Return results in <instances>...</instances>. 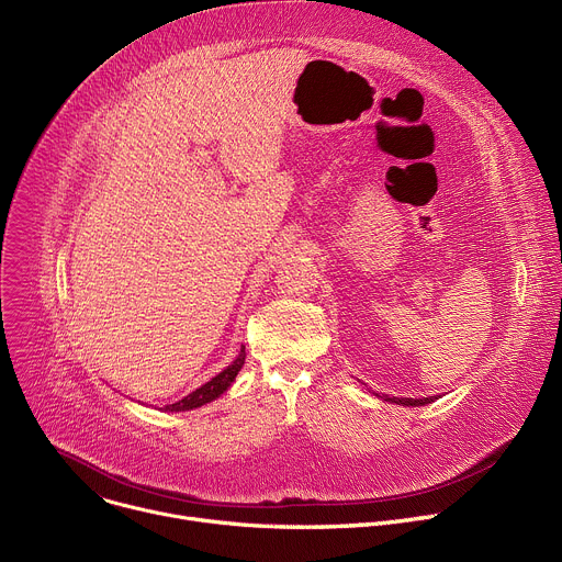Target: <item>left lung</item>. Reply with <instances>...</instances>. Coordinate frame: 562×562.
<instances>
[{"label":"left lung","instance_id":"8db88e82","mask_svg":"<svg viewBox=\"0 0 562 562\" xmlns=\"http://www.w3.org/2000/svg\"><path fill=\"white\" fill-rule=\"evenodd\" d=\"M378 397H380V395H378ZM382 400H386V402H393V404H402V406H426V404H430V402H432V397L408 400V397H389V395H384Z\"/></svg>","mask_w":562,"mask_h":562}]
</instances>
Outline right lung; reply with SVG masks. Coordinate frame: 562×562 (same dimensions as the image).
I'll use <instances>...</instances> for the list:
<instances>
[{
	"instance_id": "right-lung-1",
	"label": "right lung",
	"mask_w": 562,
	"mask_h": 562,
	"mask_svg": "<svg viewBox=\"0 0 562 562\" xmlns=\"http://www.w3.org/2000/svg\"><path fill=\"white\" fill-rule=\"evenodd\" d=\"M243 363H245V348H240V352H238V357L234 359V363L227 366L223 372H218V375H216L212 382L203 384L201 389H196L194 393L182 397L180 402L165 406V411H169V413L192 411V408H199V406H203V404L214 402L216 397H221V395L232 386V382L236 380V375H238V370L243 368Z\"/></svg>"
}]
</instances>
